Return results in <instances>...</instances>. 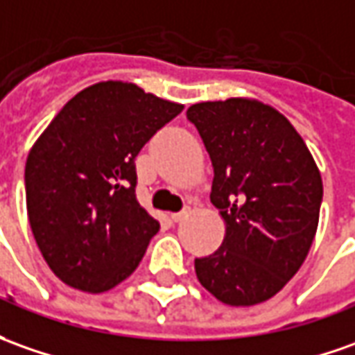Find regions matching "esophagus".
<instances>
[{"label": "esophagus", "mask_w": 355, "mask_h": 355, "mask_svg": "<svg viewBox=\"0 0 355 355\" xmlns=\"http://www.w3.org/2000/svg\"><path fill=\"white\" fill-rule=\"evenodd\" d=\"M188 214H190V208H184L182 211H177V214H171V221L178 223V221H182L184 218H188Z\"/></svg>", "instance_id": "obj_1"}]
</instances>
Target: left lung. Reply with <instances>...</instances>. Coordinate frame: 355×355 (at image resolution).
I'll use <instances>...</instances> for the list:
<instances>
[{"mask_svg": "<svg viewBox=\"0 0 355 355\" xmlns=\"http://www.w3.org/2000/svg\"><path fill=\"white\" fill-rule=\"evenodd\" d=\"M214 167L211 204L225 221L221 247L194 260L200 284L233 307L274 297L305 262L319 225L322 178L297 130L254 98L187 110Z\"/></svg>", "mask_w": 355, "mask_h": 355, "instance_id": "left-lung-1", "label": "left lung"}]
</instances>
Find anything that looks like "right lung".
<instances>
[{
  "label": "right lung",
  "mask_w": 355,
  "mask_h": 355,
  "mask_svg": "<svg viewBox=\"0 0 355 355\" xmlns=\"http://www.w3.org/2000/svg\"><path fill=\"white\" fill-rule=\"evenodd\" d=\"M182 105L134 83L79 91L35 141L26 214L46 264L71 288L101 293L141 262L159 221L136 198V157Z\"/></svg>",
  "instance_id": "1"
}]
</instances>
